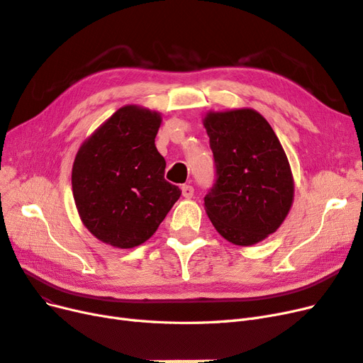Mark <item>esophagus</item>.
Instances as JSON below:
<instances>
[{"label":"esophagus","instance_id":"esophagus-1","mask_svg":"<svg viewBox=\"0 0 363 363\" xmlns=\"http://www.w3.org/2000/svg\"><path fill=\"white\" fill-rule=\"evenodd\" d=\"M181 190H182V196H184L185 199H190V197H193V194H194V189H193L191 185H182Z\"/></svg>","mask_w":363,"mask_h":363}]
</instances>
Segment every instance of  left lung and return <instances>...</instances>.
<instances>
[{"label": "left lung", "instance_id": "8db88e82", "mask_svg": "<svg viewBox=\"0 0 363 363\" xmlns=\"http://www.w3.org/2000/svg\"><path fill=\"white\" fill-rule=\"evenodd\" d=\"M203 126L217 181L205 211L229 242L247 247L284 223L294 201V178L273 128L253 108L208 111Z\"/></svg>", "mask_w": 363, "mask_h": 363}]
</instances>
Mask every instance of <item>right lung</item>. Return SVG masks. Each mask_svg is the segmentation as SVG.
Here are the masks:
<instances>
[{
    "mask_svg": "<svg viewBox=\"0 0 363 363\" xmlns=\"http://www.w3.org/2000/svg\"><path fill=\"white\" fill-rule=\"evenodd\" d=\"M161 114L125 105L79 146L72 166L78 216L93 237L116 249L147 241L178 201L157 150Z\"/></svg>",
    "mask_w": 363,
    "mask_h": 363,
    "instance_id": "1",
    "label": "right lung"
}]
</instances>
